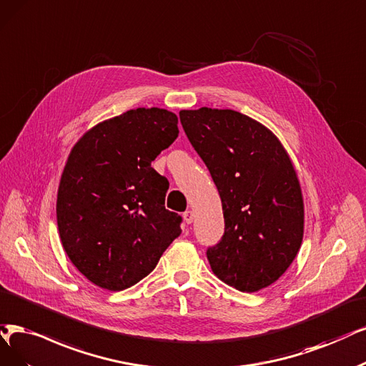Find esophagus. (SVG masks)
<instances>
[{"label":"esophagus","instance_id":"34e87169","mask_svg":"<svg viewBox=\"0 0 366 366\" xmlns=\"http://www.w3.org/2000/svg\"><path fill=\"white\" fill-rule=\"evenodd\" d=\"M193 220H194V212H193V211H185V212H184V222H185L187 224H192Z\"/></svg>","mask_w":366,"mask_h":366}]
</instances>
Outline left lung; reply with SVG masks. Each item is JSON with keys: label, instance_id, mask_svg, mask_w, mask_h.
Returning <instances> with one entry per match:
<instances>
[{"label": "left lung", "instance_id": "8db88e82", "mask_svg": "<svg viewBox=\"0 0 366 366\" xmlns=\"http://www.w3.org/2000/svg\"><path fill=\"white\" fill-rule=\"evenodd\" d=\"M182 128L217 187L224 234L208 247L214 274L242 292L274 283L303 239V197L276 135L234 110H182Z\"/></svg>", "mask_w": 366, "mask_h": 366}]
</instances>
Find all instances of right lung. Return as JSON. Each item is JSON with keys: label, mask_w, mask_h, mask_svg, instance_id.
Returning a JSON list of instances; mask_svg holds the SVG:
<instances>
[{"label": "right lung", "mask_w": 366, "mask_h": 366, "mask_svg": "<svg viewBox=\"0 0 366 366\" xmlns=\"http://www.w3.org/2000/svg\"><path fill=\"white\" fill-rule=\"evenodd\" d=\"M178 132L176 114L137 108L74 146L59 187L57 224L64 252L94 285H135L181 235L182 217L164 207L169 181L152 167Z\"/></svg>", "instance_id": "obj_1"}]
</instances>
